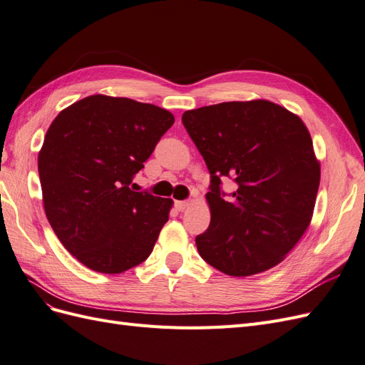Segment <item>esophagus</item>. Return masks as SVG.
<instances>
[{
	"instance_id": "34e87169",
	"label": "esophagus",
	"mask_w": 365,
	"mask_h": 365,
	"mask_svg": "<svg viewBox=\"0 0 365 365\" xmlns=\"http://www.w3.org/2000/svg\"><path fill=\"white\" fill-rule=\"evenodd\" d=\"M175 207L178 212H184V210L190 207V201H175Z\"/></svg>"
}]
</instances>
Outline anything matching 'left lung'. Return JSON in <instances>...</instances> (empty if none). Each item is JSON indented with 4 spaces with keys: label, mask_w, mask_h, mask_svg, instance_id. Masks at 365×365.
Listing matches in <instances>:
<instances>
[{
    "label": "left lung",
    "mask_w": 365,
    "mask_h": 365,
    "mask_svg": "<svg viewBox=\"0 0 365 365\" xmlns=\"http://www.w3.org/2000/svg\"><path fill=\"white\" fill-rule=\"evenodd\" d=\"M182 123L212 175L201 257L233 277L274 268L306 233L317 201L322 169L303 120L256 98L185 111ZM220 175L238 184L225 200Z\"/></svg>",
    "instance_id": "8db88e82"
}]
</instances>
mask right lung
<instances>
[{
    "mask_svg": "<svg viewBox=\"0 0 365 365\" xmlns=\"http://www.w3.org/2000/svg\"><path fill=\"white\" fill-rule=\"evenodd\" d=\"M173 121L168 109L103 94L51 121L38 155L43 210L86 268L120 274L149 257L173 201L129 184Z\"/></svg>",
    "mask_w": 365,
    "mask_h": 365,
    "instance_id": "add662e5",
    "label": "right lung"
}]
</instances>
